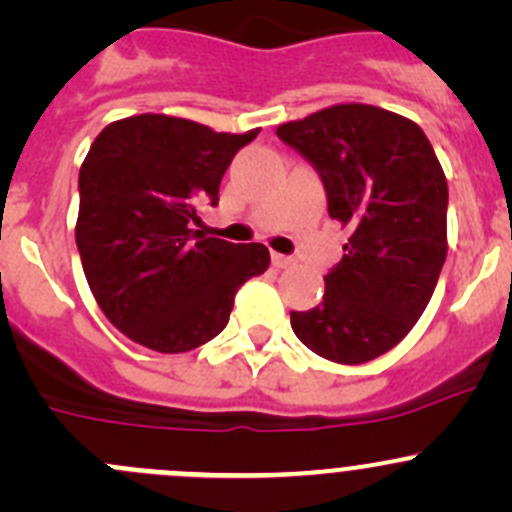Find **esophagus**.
Instances as JSON below:
<instances>
[{"mask_svg": "<svg viewBox=\"0 0 512 512\" xmlns=\"http://www.w3.org/2000/svg\"><path fill=\"white\" fill-rule=\"evenodd\" d=\"M272 265H275L277 270H287V267L294 265V260L287 255H280V252H272Z\"/></svg>", "mask_w": 512, "mask_h": 512, "instance_id": "esophagus-1", "label": "esophagus"}]
</instances>
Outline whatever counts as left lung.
I'll return each instance as SVG.
<instances>
[{
  "instance_id": "left-lung-1",
  "label": "left lung",
  "mask_w": 512,
  "mask_h": 512,
  "mask_svg": "<svg viewBox=\"0 0 512 512\" xmlns=\"http://www.w3.org/2000/svg\"><path fill=\"white\" fill-rule=\"evenodd\" d=\"M277 136L322 175L329 218L352 227L324 299L292 312L314 354L366 364L414 329L446 262L448 183L421 126L369 103H337Z\"/></svg>"
}]
</instances>
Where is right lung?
<instances>
[{
  "mask_svg": "<svg viewBox=\"0 0 512 512\" xmlns=\"http://www.w3.org/2000/svg\"><path fill=\"white\" fill-rule=\"evenodd\" d=\"M257 133L141 113L108 123L91 143L76 247L101 312L141 347H203L227 327L237 289L270 267L260 242L232 245L193 230L198 210L218 205L230 160Z\"/></svg>",
  "mask_w": 512,
  "mask_h": 512,
  "instance_id": "obj_1",
  "label": "right lung"
}]
</instances>
